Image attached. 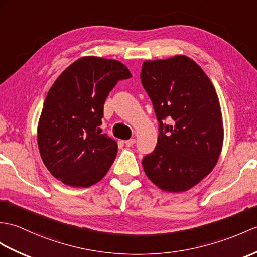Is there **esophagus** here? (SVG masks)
Here are the masks:
<instances>
[{"mask_svg":"<svg viewBox=\"0 0 257 257\" xmlns=\"http://www.w3.org/2000/svg\"><path fill=\"white\" fill-rule=\"evenodd\" d=\"M135 142H136V140H135L134 138H131V139H129V140L124 141V145H126L127 147H133V146L135 145Z\"/></svg>","mask_w":257,"mask_h":257,"instance_id":"esophagus-1","label":"esophagus"}]
</instances>
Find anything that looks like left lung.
Instances as JSON below:
<instances>
[{
    "instance_id": "left-lung-1",
    "label": "left lung",
    "mask_w": 257,
    "mask_h": 257,
    "mask_svg": "<svg viewBox=\"0 0 257 257\" xmlns=\"http://www.w3.org/2000/svg\"><path fill=\"white\" fill-rule=\"evenodd\" d=\"M140 77L159 121L158 145L143 158V170L164 192H186L213 170L222 150L216 89L204 70L183 55L145 61Z\"/></svg>"
}]
</instances>
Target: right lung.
Listing matches in <instances>:
<instances>
[{
    "label": "right lung",
    "instance_id": "right-lung-1",
    "mask_svg": "<svg viewBox=\"0 0 257 257\" xmlns=\"http://www.w3.org/2000/svg\"><path fill=\"white\" fill-rule=\"evenodd\" d=\"M114 59L82 57L48 92L37 128L40 157L63 184L89 187L103 178L117 156V142L100 134L104 103L118 81L131 77Z\"/></svg>",
    "mask_w": 257,
    "mask_h": 257
}]
</instances>
